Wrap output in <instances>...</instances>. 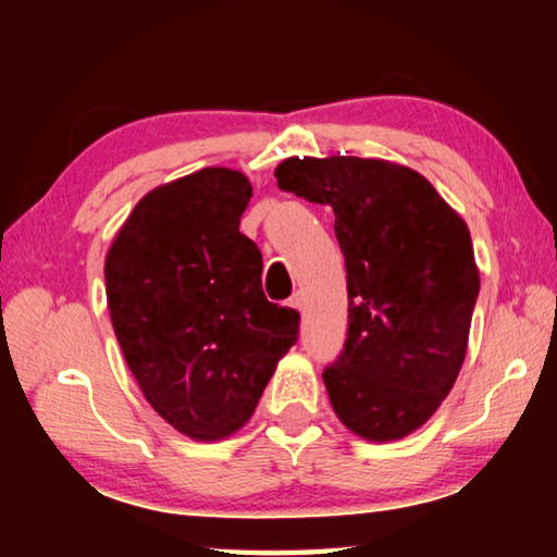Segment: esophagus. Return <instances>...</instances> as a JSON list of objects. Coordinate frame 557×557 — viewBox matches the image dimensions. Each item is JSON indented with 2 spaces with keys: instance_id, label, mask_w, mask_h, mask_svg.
<instances>
[{
  "instance_id": "obj_1",
  "label": "esophagus",
  "mask_w": 557,
  "mask_h": 557,
  "mask_svg": "<svg viewBox=\"0 0 557 557\" xmlns=\"http://www.w3.org/2000/svg\"><path fill=\"white\" fill-rule=\"evenodd\" d=\"M287 307H292V309H295V312L301 314V307H305V299H301L299 292H297V295H292V297L287 299Z\"/></svg>"
}]
</instances>
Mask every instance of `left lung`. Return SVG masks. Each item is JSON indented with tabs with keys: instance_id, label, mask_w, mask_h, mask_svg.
Segmentation results:
<instances>
[{
	"instance_id": "8db88e82",
	"label": "left lung",
	"mask_w": 557,
	"mask_h": 557,
	"mask_svg": "<svg viewBox=\"0 0 557 557\" xmlns=\"http://www.w3.org/2000/svg\"><path fill=\"white\" fill-rule=\"evenodd\" d=\"M277 186L334 209L348 332L322 379L344 425L391 442L435 414L467 356L479 270L461 215L412 169L361 157H289Z\"/></svg>"
}]
</instances>
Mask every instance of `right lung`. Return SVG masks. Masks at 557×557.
I'll list each match as a JSON object with an SVG mask.
<instances>
[{
	"mask_svg": "<svg viewBox=\"0 0 557 557\" xmlns=\"http://www.w3.org/2000/svg\"><path fill=\"white\" fill-rule=\"evenodd\" d=\"M243 172L206 166L132 209L106 258L115 336L147 403L182 435L213 442L256 412L299 314L268 301L262 256L238 231Z\"/></svg>",
	"mask_w": 557,
	"mask_h": 557,
	"instance_id": "right-lung-1",
	"label": "right lung"
}]
</instances>
